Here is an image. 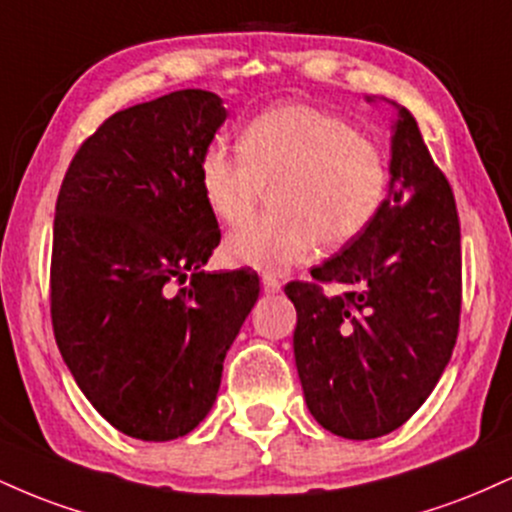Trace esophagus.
<instances>
[{
  "label": "esophagus",
  "instance_id": "1",
  "mask_svg": "<svg viewBox=\"0 0 512 512\" xmlns=\"http://www.w3.org/2000/svg\"><path fill=\"white\" fill-rule=\"evenodd\" d=\"M262 291L272 296V293H279L281 291V284L274 279V276H264V279H262Z\"/></svg>",
  "mask_w": 512,
  "mask_h": 512
}]
</instances>
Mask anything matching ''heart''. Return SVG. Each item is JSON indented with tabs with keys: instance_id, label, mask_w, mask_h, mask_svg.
I'll return each mask as SVG.
<instances>
[{
	"instance_id": "obj_1",
	"label": "heart",
	"mask_w": 512,
	"mask_h": 512,
	"mask_svg": "<svg viewBox=\"0 0 512 512\" xmlns=\"http://www.w3.org/2000/svg\"><path fill=\"white\" fill-rule=\"evenodd\" d=\"M199 190L211 214L238 223L274 187L279 216L252 219L223 240V260L281 274L361 236L383 209L390 168L383 151L342 117L308 103L264 110L240 132V154L209 144L199 156Z\"/></svg>"
}]
</instances>
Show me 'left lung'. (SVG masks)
<instances>
[{"instance_id":"8db88e82","label":"left lung","mask_w":512,"mask_h":512,"mask_svg":"<svg viewBox=\"0 0 512 512\" xmlns=\"http://www.w3.org/2000/svg\"><path fill=\"white\" fill-rule=\"evenodd\" d=\"M368 103L375 96L366 98ZM397 110L387 199L361 236L313 269L342 296L291 281L293 356L305 404L349 440L395 431L426 402L460 327L462 255L455 197L428 154L414 115Z\"/></svg>"}]
</instances>
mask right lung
<instances>
[{
  "mask_svg": "<svg viewBox=\"0 0 512 512\" xmlns=\"http://www.w3.org/2000/svg\"><path fill=\"white\" fill-rule=\"evenodd\" d=\"M226 117L202 88L120 110L81 144L57 197V346L98 414L149 443L187 436L209 414L260 296L243 269L202 272L221 231L197 166Z\"/></svg>",
  "mask_w": 512,
  "mask_h": 512,
  "instance_id": "right-lung-1",
  "label": "right lung"
}]
</instances>
